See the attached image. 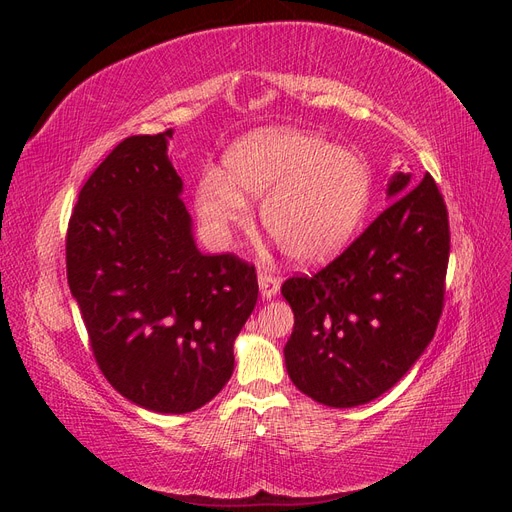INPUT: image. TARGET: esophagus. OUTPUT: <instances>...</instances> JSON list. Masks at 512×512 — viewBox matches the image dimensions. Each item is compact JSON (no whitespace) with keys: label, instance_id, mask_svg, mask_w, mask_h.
Masks as SVG:
<instances>
[{"label":"esophagus","instance_id":"34e87169","mask_svg":"<svg viewBox=\"0 0 512 512\" xmlns=\"http://www.w3.org/2000/svg\"><path fill=\"white\" fill-rule=\"evenodd\" d=\"M258 284H260V294L265 299H271L280 290V277H275L271 271H260L258 273Z\"/></svg>","mask_w":512,"mask_h":512}]
</instances>
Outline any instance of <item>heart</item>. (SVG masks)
I'll use <instances>...</instances> for the list:
<instances>
[{"label":"heart","mask_w":512,"mask_h":512,"mask_svg":"<svg viewBox=\"0 0 512 512\" xmlns=\"http://www.w3.org/2000/svg\"><path fill=\"white\" fill-rule=\"evenodd\" d=\"M226 179L209 175L198 185V215L215 232L247 220L245 196L265 198L262 228L301 265L337 254L361 224L371 177L354 153L333 149L318 136L265 130L226 153Z\"/></svg>","instance_id":"heart-1"}]
</instances>
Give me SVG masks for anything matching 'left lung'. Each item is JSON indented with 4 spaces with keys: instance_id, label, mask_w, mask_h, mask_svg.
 Returning a JSON list of instances; mask_svg holds the SVG:
<instances>
[{
    "instance_id": "8db88e82",
    "label": "left lung",
    "mask_w": 512,
    "mask_h": 512,
    "mask_svg": "<svg viewBox=\"0 0 512 512\" xmlns=\"http://www.w3.org/2000/svg\"><path fill=\"white\" fill-rule=\"evenodd\" d=\"M412 182L397 173L389 207L342 254L282 284L294 312L288 376L324 406L354 408L380 397L436 335L451 228L433 177Z\"/></svg>"
}]
</instances>
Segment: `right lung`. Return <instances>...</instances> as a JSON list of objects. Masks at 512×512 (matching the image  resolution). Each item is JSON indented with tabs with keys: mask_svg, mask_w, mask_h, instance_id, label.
Instances as JSON below:
<instances>
[{
	"mask_svg": "<svg viewBox=\"0 0 512 512\" xmlns=\"http://www.w3.org/2000/svg\"><path fill=\"white\" fill-rule=\"evenodd\" d=\"M168 138H123L91 173L68 222L66 271L104 378L138 406L185 414L230 380L258 277L235 254L196 250Z\"/></svg>",
	"mask_w": 512,
	"mask_h": 512,
	"instance_id": "right-lung-1",
	"label": "right lung"
}]
</instances>
